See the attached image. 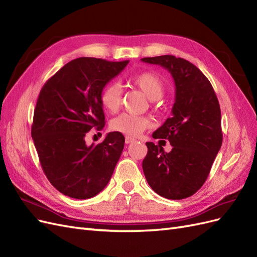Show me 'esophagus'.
<instances>
[{
	"label": "esophagus",
	"instance_id": "1",
	"mask_svg": "<svg viewBox=\"0 0 257 257\" xmlns=\"http://www.w3.org/2000/svg\"><path fill=\"white\" fill-rule=\"evenodd\" d=\"M135 142V139L134 138H132V137H130V136H126L125 137V144H132V143H134Z\"/></svg>",
	"mask_w": 257,
	"mask_h": 257
}]
</instances>
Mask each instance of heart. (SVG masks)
Listing matches in <instances>:
<instances>
[{
	"label": "heart",
	"instance_id": "1",
	"mask_svg": "<svg viewBox=\"0 0 257 257\" xmlns=\"http://www.w3.org/2000/svg\"><path fill=\"white\" fill-rule=\"evenodd\" d=\"M136 87L141 89L151 100L160 98L165 90L164 81L154 72H142L131 78ZM122 98V89L119 82L111 81L107 83L100 91V104L110 112L119 109ZM152 125L150 118L145 115H135L131 113H122L110 122V128L116 133L127 136H138Z\"/></svg>",
	"mask_w": 257,
	"mask_h": 257
}]
</instances>
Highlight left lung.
Instances as JSON below:
<instances>
[{
    "mask_svg": "<svg viewBox=\"0 0 257 257\" xmlns=\"http://www.w3.org/2000/svg\"><path fill=\"white\" fill-rule=\"evenodd\" d=\"M142 61L166 68L176 87L172 116L152 134L154 139H168L173 149L167 153L146 143L144 174L162 197L183 199L203 186L222 146L219 100L207 77L191 62L174 56Z\"/></svg>",
    "mask_w": 257,
    "mask_h": 257,
    "instance_id": "left-lung-1",
    "label": "left lung"
}]
</instances>
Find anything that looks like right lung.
I'll return each instance as SVG.
<instances>
[{"instance_id": "obj_1", "label": "right lung", "mask_w": 257, "mask_h": 257, "mask_svg": "<svg viewBox=\"0 0 257 257\" xmlns=\"http://www.w3.org/2000/svg\"><path fill=\"white\" fill-rule=\"evenodd\" d=\"M128 61L78 58L44 84L31 134L42 168L59 192L76 199L97 195L109 182L124 148V136L108 133L98 145L85 144L93 127L105 126L99 94Z\"/></svg>"}]
</instances>
